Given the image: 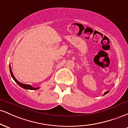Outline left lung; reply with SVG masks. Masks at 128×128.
I'll return each mask as SVG.
<instances>
[{"instance_id": "obj_1", "label": "left lung", "mask_w": 128, "mask_h": 128, "mask_svg": "<svg viewBox=\"0 0 128 128\" xmlns=\"http://www.w3.org/2000/svg\"><path fill=\"white\" fill-rule=\"evenodd\" d=\"M108 92H105V93H104V95H105V94H107V93H108Z\"/></svg>"}]
</instances>
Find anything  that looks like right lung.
<instances>
[{"mask_svg": "<svg viewBox=\"0 0 128 128\" xmlns=\"http://www.w3.org/2000/svg\"><path fill=\"white\" fill-rule=\"evenodd\" d=\"M10 73H11V76H12V78H13V79L14 80V81L16 82V83L19 86H21L22 88H24L26 90H38L39 88L38 87V88H34V87H32L31 86H30V85H28V84H22L21 82H18V80H17V79H16L15 76H14V74H13L12 73V70H11V66L10 65Z\"/></svg>", "mask_w": 128, "mask_h": 128, "instance_id": "obj_1", "label": "right lung"}]
</instances>
